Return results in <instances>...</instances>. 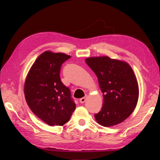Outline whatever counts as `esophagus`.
<instances>
[{"label": "esophagus", "instance_id": "34e87169", "mask_svg": "<svg viewBox=\"0 0 160 160\" xmlns=\"http://www.w3.org/2000/svg\"><path fill=\"white\" fill-rule=\"evenodd\" d=\"M87 97H88V95H85V97H83V98H81L80 99H79V102L81 103H83L85 101H86V99H87Z\"/></svg>", "mask_w": 160, "mask_h": 160}]
</instances>
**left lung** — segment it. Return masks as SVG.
<instances>
[{
	"instance_id": "obj_1",
	"label": "left lung",
	"mask_w": 160,
	"mask_h": 160,
	"mask_svg": "<svg viewBox=\"0 0 160 160\" xmlns=\"http://www.w3.org/2000/svg\"><path fill=\"white\" fill-rule=\"evenodd\" d=\"M86 63L98 77L104 102L97 122L105 127L122 123L135 109L139 97L138 84L127 62L108 57H90Z\"/></svg>"
}]
</instances>
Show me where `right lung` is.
<instances>
[{
    "label": "right lung",
    "instance_id": "add662e5",
    "mask_svg": "<svg viewBox=\"0 0 160 160\" xmlns=\"http://www.w3.org/2000/svg\"><path fill=\"white\" fill-rule=\"evenodd\" d=\"M71 57L45 51L38 57L28 72L25 95L34 114L48 125H63L76 108L71 91L61 81L62 64Z\"/></svg>",
    "mask_w": 160,
    "mask_h": 160
}]
</instances>
